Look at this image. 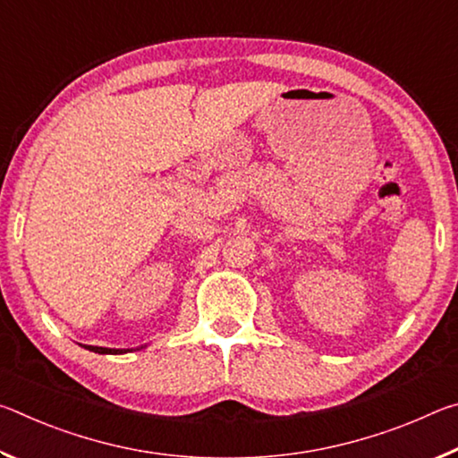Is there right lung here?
Returning a JSON list of instances; mask_svg holds the SVG:
<instances>
[{"label":"right lung","instance_id":"add662e5","mask_svg":"<svg viewBox=\"0 0 458 458\" xmlns=\"http://www.w3.org/2000/svg\"><path fill=\"white\" fill-rule=\"evenodd\" d=\"M87 347L89 352H95V353H111V355H119V353H127L129 350H111V347H97V345H82ZM133 352V350H131Z\"/></svg>","mask_w":458,"mask_h":458}]
</instances>
